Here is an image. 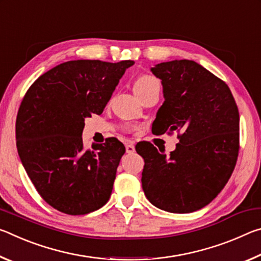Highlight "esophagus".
Wrapping results in <instances>:
<instances>
[{
  "label": "esophagus",
  "mask_w": 261,
  "mask_h": 261,
  "mask_svg": "<svg viewBox=\"0 0 261 261\" xmlns=\"http://www.w3.org/2000/svg\"><path fill=\"white\" fill-rule=\"evenodd\" d=\"M125 149H126V153L132 154V153L135 152V146H134V145H132L131 143H127V144L125 145Z\"/></svg>",
  "instance_id": "34e87169"
}]
</instances>
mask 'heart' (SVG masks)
Wrapping results in <instances>:
<instances>
[{
    "label": "heart",
    "instance_id": "b5f03b06",
    "mask_svg": "<svg viewBox=\"0 0 261 261\" xmlns=\"http://www.w3.org/2000/svg\"><path fill=\"white\" fill-rule=\"evenodd\" d=\"M153 86H160L158 79L153 76H149V74H143V76L137 78V81L135 82L134 91L136 94H139Z\"/></svg>",
    "mask_w": 261,
    "mask_h": 261
}]
</instances>
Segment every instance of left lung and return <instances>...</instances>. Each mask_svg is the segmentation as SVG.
Here are the masks:
<instances>
[{
	"mask_svg": "<svg viewBox=\"0 0 261 261\" xmlns=\"http://www.w3.org/2000/svg\"><path fill=\"white\" fill-rule=\"evenodd\" d=\"M151 71L161 79L165 96L154 121L156 135L177 131L179 141L169 155L147 141L136 145L145 161L143 190L158 208L191 213L208 205L230 178L240 151V113L227 84L197 62H163Z\"/></svg>",
	"mask_w": 261,
	"mask_h": 261,
	"instance_id": "left-lung-1",
	"label": "left lung"
}]
</instances>
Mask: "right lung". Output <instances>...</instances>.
<instances>
[{
    "label": "right lung",
    "mask_w": 261,
    "mask_h": 261,
    "mask_svg": "<svg viewBox=\"0 0 261 261\" xmlns=\"http://www.w3.org/2000/svg\"><path fill=\"white\" fill-rule=\"evenodd\" d=\"M134 64L64 62L41 74L21 101L16 120L20 161L42 199L62 213L88 214L109 200L124 145L112 137L86 149L82 134L85 118L102 114Z\"/></svg>",
    "instance_id": "1"
}]
</instances>
